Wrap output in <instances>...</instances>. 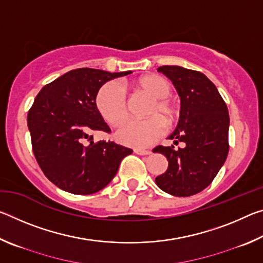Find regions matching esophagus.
Listing matches in <instances>:
<instances>
[{
	"mask_svg": "<svg viewBox=\"0 0 263 263\" xmlns=\"http://www.w3.org/2000/svg\"><path fill=\"white\" fill-rule=\"evenodd\" d=\"M135 153H136V154H139V155H149L151 153H152V151H151V149L136 148V149H135Z\"/></svg>",
	"mask_w": 263,
	"mask_h": 263,
	"instance_id": "34e87169",
	"label": "esophagus"
}]
</instances>
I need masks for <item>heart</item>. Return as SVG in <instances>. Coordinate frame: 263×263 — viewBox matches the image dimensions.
Masks as SVG:
<instances>
[{
  "label": "heart",
  "instance_id": "obj_1",
  "mask_svg": "<svg viewBox=\"0 0 263 263\" xmlns=\"http://www.w3.org/2000/svg\"><path fill=\"white\" fill-rule=\"evenodd\" d=\"M138 92L152 99L146 111L145 121H126L116 132V138L123 145L145 148L154 144L163 135L164 125L172 127L177 122L180 109L174 101L168 99L172 86L166 79L157 74L141 77L135 82ZM96 108L110 125H118L127 116L126 95L121 83L106 82L96 96Z\"/></svg>",
  "mask_w": 263,
  "mask_h": 263
}]
</instances>
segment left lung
<instances>
[{
    "label": "left lung",
    "instance_id": "left-lung-1",
    "mask_svg": "<svg viewBox=\"0 0 263 263\" xmlns=\"http://www.w3.org/2000/svg\"><path fill=\"white\" fill-rule=\"evenodd\" d=\"M158 72L171 80L181 99L179 124L168 139L184 146L153 149L168 160L167 171L155 177V183L173 196L188 197L205 189L228 158L229 110L203 73L180 66H161Z\"/></svg>",
    "mask_w": 263,
    "mask_h": 263
}]
</instances>
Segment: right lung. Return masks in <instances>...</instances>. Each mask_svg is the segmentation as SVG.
Returning <instances> with one entry per match:
<instances>
[{"instance_id": "right-lung-1", "label": "right lung", "mask_w": 263, "mask_h": 263, "mask_svg": "<svg viewBox=\"0 0 263 263\" xmlns=\"http://www.w3.org/2000/svg\"><path fill=\"white\" fill-rule=\"evenodd\" d=\"M131 73L73 69L44 86L35 96L28 112L32 151L44 174L58 188L75 195L97 193L132 153L111 140L95 142L92 138L95 131H111L96 108L100 88Z\"/></svg>"}]
</instances>
